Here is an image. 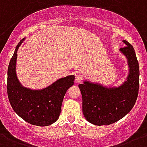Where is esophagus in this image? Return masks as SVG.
<instances>
[{
  "mask_svg": "<svg viewBox=\"0 0 147 147\" xmlns=\"http://www.w3.org/2000/svg\"><path fill=\"white\" fill-rule=\"evenodd\" d=\"M83 80V76L81 74H77L75 77V82L76 83H80Z\"/></svg>",
  "mask_w": 147,
  "mask_h": 147,
  "instance_id": "obj_1",
  "label": "esophagus"
}]
</instances>
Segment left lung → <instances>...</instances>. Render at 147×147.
I'll return each mask as SVG.
<instances>
[{
    "instance_id": "8db88e82",
    "label": "left lung",
    "mask_w": 147,
    "mask_h": 147,
    "mask_svg": "<svg viewBox=\"0 0 147 147\" xmlns=\"http://www.w3.org/2000/svg\"><path fill=\"white\" fill-rule=\"evenodd\" d=\"M120 51L127 59L129 74L118 87L107 88L98 83L84 81L80 84L83 98V113L95 125H109L121 119L134 105L139 92V64L134 49L128 42Z\"/></svg>"
}]
</instances>
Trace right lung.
<instances>
[{"label":"right lung","mask_w":147,"mask_h":147,"mask_svg":"<svg viewBox=\"0 0 147 147\" xmlns=\"http://www.w3.org/2000/svg\"><path fill=\"white\" fill-rule=\"evenodd\" d=\"M24 38L16 46L7 70V95L14 111L29 124L49 126L59 118L67 90L74 85V75L61 78L41 90L23 87L16 74L17 50Z\"/></svg>","instance_id":"1"}]
</instances>
